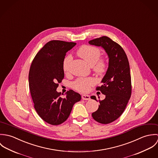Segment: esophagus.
Returning <instances> with one entry per match:
<instances>
[{"instance_id":"obj_1","label":"esophagus","mask_w":158,"mask_h":158,"mask_svg":"<svg viewBox=\"0 0 158 158\" xmlns=\"http://www.w3.org/2000/svg\"><path fill=\"white\" fill-rule=\"evenodd\" d=\"M81 98H82V99L84 100H90V96L88 95H86V94L82 95Z\"/></svg>"}]
</instances>
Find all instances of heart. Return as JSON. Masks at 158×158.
<instances>
[{
  "label": "heart",
  "mask_w": 158,
  "mask_h": 158,
  "mask_svg": "<svg viewBox=\"0 0 158 158\" xmlns=\"http://www.w3.org/2000/svg\"><path fill=\"white\" fill-rule=\"evenodd\" d=\"M77 54L92 66L93 71L97 75H102L106 72V61L104 58H100L101 50L99 48L94 45H82L78 50ZM72 61V56L70 55H67L64 60L63 68L66 73L69 72ZM95 83V80L92 77L80 78L73 82L72 87L80 92H87Z\"/></svg>",
  "instance_id": "b5f03b06"
}]
</instances>
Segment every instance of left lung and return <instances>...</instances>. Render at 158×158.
<instances>
[{"instance_id":"left-lung-1","label":"left lung","mask_w":158,"mask_h":158,"mask_svg":"<svg viewBox=\"0 0 158 158\" xmlns=\"http://www.w3.org/2000/svg\"><path fill=\"white\" fill-rule=\"evenodd\" d=\"M89 43L102 46L109 57V67L102 79L103 85L96 88V90L101 91L106 97L103 100H98V110L92 114L93 118L97 122L108 124L122 114L131 97L130 64L123 48L110 38L102 36L90 40ZM92 98L97 101L95 96Z\"/></svg>"}]
</instances>
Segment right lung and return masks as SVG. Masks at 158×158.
<instances>
[{"label":"right lung","instance_id":"obj_1","mask_svg":"<svg viewBox=\"0 0 158 158\" xmlns=\"http://www.w3.org/2000/svg\"><path fill=\"white\" fill-rule=\"evenodd\" d=\"M75 45L73 42L50 41L37 53L30 66L29 88L35 109L44 121L52 125L64 122L73 105L81 98L71 89L64 98L56 91L64 77L63 64L66 53Z\"/></svg>","mask_w":158,"mask_h":158}]
</instances>
